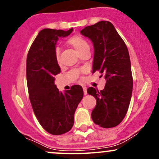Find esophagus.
Listing matches in <instances>:
<instances>
[{
	"mask_svg": "<svg viewBox=\"0 0 159 159\" xmlns=\"http://www.w3.org/2000/svg\"><path fill=\"white\" fill-rule=\"evenodd\" d=\"M83 90H84V94L87 95V87H83Z\"/></svg>",
	"mask_w": 159,
	"mask_h": 159,
	"instance_id": "1",
	"label": "esophagus"
}]
</instances>
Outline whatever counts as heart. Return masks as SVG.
<instances>
[{"label": "heart", "mask_w": 159, "mask_h": 159, "mask_svg": "<svg viewBox=\"0 0 159 159\" xmlns=\"http://www.w3.org/2000/svg\"><path fill=\"white\" fill-rule=\"evenodd\" d=\"M67 44L70 45L78 55L86 50H90V45H89L88 42L81 36L75 35L70 37L67 40ZM55 57L57 61L58 62L59 61V51L57 49L56 50Z\"/></svg>", "instance_id": "1"}]
</instances>
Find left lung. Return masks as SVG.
Here are the masks:
<instances>
[{
    "instance_id": "obj_1",
    "label": "left lung",
    "mask_w": 159,
    "mask_h": 159,
    "mask_svg": "<svg viewBox=\"0 0 159 159\" xmlns=\"http://www.w3.org/2000/svg\"><path fill=\"white\" fill-rule=\"evenodd\" d=\"M81 34L93 43L92 72L99 71L106 79L104 90L90 87L87 90L96 99L92 120L102 128L115 127L125 117L132 98L133 78L129 51L110 21H101L86 27Z\"/></svg>"
}]
</instances>
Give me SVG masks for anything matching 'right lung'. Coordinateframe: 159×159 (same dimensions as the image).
Returning <instances> with one entry per match:
<instances>
[{
    "label": "right lung",
    "instance_id": "1",
    "mask_svg": "<svg viewBox=\"0 0 159 159\" xmlns=\"http://www.w3.org/2000/svg\"><path fill=\"white\" fill-rule=\"evenodd\" d=\"M72 30H40L27 57V84L33 110L42 127L54 135L72 129L75 112L84 96L80 85L72 86L63 93L54 84V76L61 72L55 57L56 43Z\"/></svg>",
    "mask_w": 159,
    "mask_h": 159
}]
</instances>
